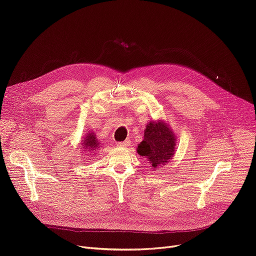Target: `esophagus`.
Wrapping results in <instances>:
<instances>
[{"label": "esophagus", "instance_id": "1", "mask_svg": "<svg viewBox=\"0 0 256 256\" xmlns=\"http://www.w3.org/2000/svg\"><path fill=\"white\" fill-rule=\"evenodd\" d=\"M130 146V140H126L124 142H118L117 143V146H120V148H126V146Z\"/></svg>", "mask_w": 256, "mask_h": 256}]
</instances>
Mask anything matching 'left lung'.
I'll return each mask as SVG.
<instances>
[{
  "label": "left lung",
  "mask_w": 256,
  "mask_h": 256,
  "mask_svg": "<svg viewBox=\"0 0 256 256\" xmlns=\"http://www.w3.org/2000/svg\"><path fill=\"white\" fill-rule=\"evenodd\" d=\"M176 136L168 122L158 119L150 121L144 130V138L138 144L137 152L146 158L152 170L168 163L176 152Z\"/></svg>",
  "instance_id": "1"
}]
</instances>
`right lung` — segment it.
Wrapping results in <instances>:
<instances>
[{
  "label": "right lung",
  "mask_w": 256,
  "mask_h": 256,
  "mask_svg": "<svg viewBox=\"0 0 256 256\" xmlns=\"http://www.w3.org/2000/svg\"><path fill=\"white\" fill-rule=\"evenodd\" d=\"M99 146H100V141L97 139L95 132L92 130H88L80 142V148L82 152H84L86 154H88V157L91 158L96 154L98 148H100Z\"/></svg>",
  "instance_id": "1"
}]
</instances>
